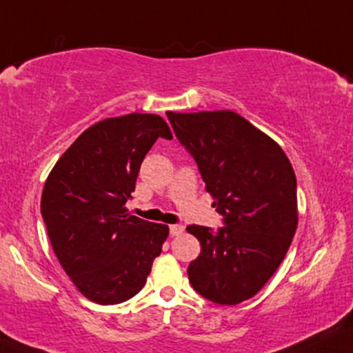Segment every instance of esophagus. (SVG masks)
<instances>
[{
  "label": "esophagus",
  "instance_id": "34e87169",
  "mask_svg": "<svg viewBox=\"0 0 353 353\" xmlns=\"http://www.w3.org/2000/svg\"><path fill=\"white\" fill-rule=\"evenodd\" d=\"M169 233H171V236H181L182 233H184V226H182V225H171V226H169Z\"/></svg>",
  "mask_w": 353,
  "mask_h": 353
}]
</instances>
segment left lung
I'll list each match as a JSON object with an SVG mask.
<instances>
[{
	"mask_svg": "<svg viewBox=\"0 0 353 353\" xmlns=\"http://www.w3.org/2000/svg\"><path fill=\"white\" fill-rule=\"evenodd\" d=\"M166 114L225 223L218 231L187 226L202 246L189 282L210 301L238 305L287 256L298 226L295 171L276 141L233 110Z\"/></svg>",
	"mask_w": 353,
	"mask_h": 353,
	"instance_id": "left-lung-1",
	"label": "left lung"
}]
</instances>
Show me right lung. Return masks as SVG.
Here are the masks:
<instances>
[{
	"label": "right lung",
	"instance_id": "add662e5",
	"mask_svg": "<svg viewBox=\"0 0 353 353\" xmlns=\"http://www.w3.org/2000/svg\"><path fill=\"white\" fill-rule=\"evenodd\" d=\"M172 133L156 114L104 119L61 154L43 185L40 212L53 252L97 305L130 300L145 287L169 234L125 208L146 153Z\"/></svg>",
	"mask_w": 353,
	"mask_h": 353
}]
</instances>
